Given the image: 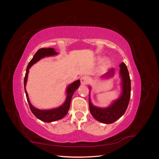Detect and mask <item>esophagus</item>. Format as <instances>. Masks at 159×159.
I'll list each match as a JSON object with an SVG mask.
<instances>
[{
    "label": "esophagus",
    "instance_id": "34e87169",
    "mask_svg": "<svg viewBox=\"0 0 159 159\" xmlns=\"http://www.w3.org/2000/svg\"><path fill=\"white\" fill-rule=\"evenodd\" d=\"M80 81H81V84L82 85H87L89 81V78L88 76L84 75V76L81 77L80 79Z\"/></svg>",
    "mask_w": 159,
    "mask_h": 159
}]
</instances>
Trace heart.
<instances>
[{
    "label": "heart",
    "mask_w": 159,
    "mask_h": 159,
    "mask_svg": "<svg viewBox=\"0 0 159 159\" xmlns=\"http://www.w3.org/2000/svg\"><path fill=\"white\" fill-rule=\"evenodd\" d=\"M102 60V59L99 58V60ZM110 64H111V62L109 60H105L103 62V68H107V67L110 66Z\"/></svg>",
    "instance_id": "b5f03b06"
}]
</instances>
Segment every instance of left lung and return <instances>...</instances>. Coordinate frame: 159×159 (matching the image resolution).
<instances>
[{
	"label": "left lung",
	"mask_w": 159,
	"mask_h": 159,
	"mask_svg": "<svg viewBox=\"0 0 159 159\" xmlns=\"http://www.w3.org/2000/svg\"><path fill=\"white\" fill-rule=\"evenodd\" d=\"M120 75L122 78L123 92L120 98L107 108L96 107L91 103L89 99V111L92 116L98 121L103 123H113L121 117L125 112L131 97V80L125 64H120ZM113 70H111L105 75H112Z\"/></svg>",
	"instance_id": "1"
}]
</instances>
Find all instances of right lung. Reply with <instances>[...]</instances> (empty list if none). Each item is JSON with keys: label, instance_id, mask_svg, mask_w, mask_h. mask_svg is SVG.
I'll return each mask as SVG.
<instances>
[{"label": "right lung", "instance_id": "1", "mask_svg": "<svg viewBox=\"0 0 159 159\" xmlns=\"http://www.w3.org/2000/svg\"><path fill=\"white\" fill-rule=\"evenodd\" d=\"M57 54V53L55 52L54 49L52 48H40L36 52V54H34V56L32 59L30 60L29 64H28L27 66L26 72L25 77V80H24V85H25V93L26 95V99H27L28 104H29V107L31 111L38 119H39L42 121L47 122V123L55 121H57V120L61 119L63 118L67 113H68V111L70 106L72 95H73L75 91L79 88V86L80 85V81L77 80L74 81V83H72L71 84L68 85V88H67V97H66V102L63 105H61V106L59 107L58 108L53 109L50 110H40L35 108L34 107H33L31 105L29 99H28V93L26 92V88H25L29 69L34 64H35L36 62H37L38 60H40L41 58H42V57H46V56L56 55Z\"/></svg>", "mask_w": 159, "mask_h": 159}]
</instances>
